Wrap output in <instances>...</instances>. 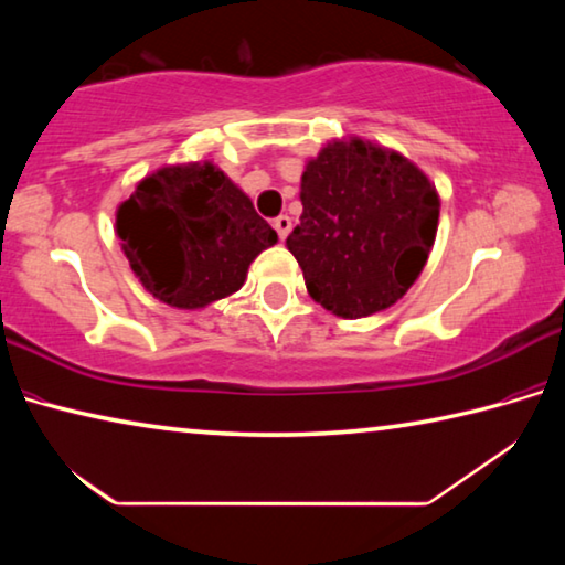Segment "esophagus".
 Returning a JSON list of instances; mask_svg holds the SVG:
<instances>
[{"mask_svg": "<svg viewBox=\"0 0 565 565\" xmlns=\"http://www.w3.org/2000/svg\"><path fill=\"white\" fill-rule=\"evenodd\" d=\"M274 228H276V234H279V238L284 242V238L289 236V232H291V218L286 216V214L276 216V218H274Z\"/></svg>", "mask_w": 565, "mask_h": 565, "instance_id": "34e87169", "label": "esophagus"}]
</instances>
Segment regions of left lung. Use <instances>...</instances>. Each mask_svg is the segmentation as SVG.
I'll return each mask as SVG.
<instances>
[{
  "label": "left lung",
  "mask_w": 565,
  "mask_h": 565,
  "mask_svg": "<svg viewBox=\"0 0 565 565\" xmlns=\"http://www.w3.org/2000/svg\"><path fill=\"white\" fill-rule=\"evenodd\" d=\"M303 214L286 238L306 291L341 319L386 311L424 271L441 199L394 149L349 137L306 161Z\"/></svg>",
  "instance_id": "left-lung-1"
}]
</instances>
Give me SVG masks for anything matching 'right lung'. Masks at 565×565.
I'll list each match as a JSON object with an SVG mask.
<instances>
[{
  "label": "right lung",
  "instance_id": "add662e5",
  "mask_svg": "<svg viewBox=\"0 0 565 565\" xmlns=\"http://www.w3.org/2000/svg\"><path fill=\"white\" fill-rule=\"evenodd\" d=\"M121 252L161 303L196 311L242 289L248 266L279 242L214 161L169 164L117 206Z\"/></svg>",
  "mask_w": 565,
  "mask_h": 565
}]
</instances>
